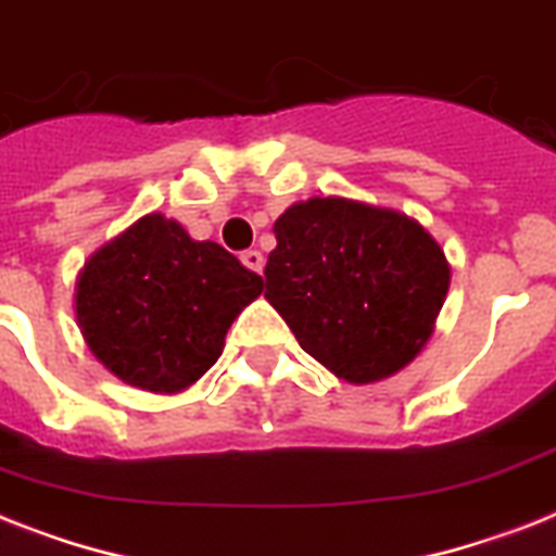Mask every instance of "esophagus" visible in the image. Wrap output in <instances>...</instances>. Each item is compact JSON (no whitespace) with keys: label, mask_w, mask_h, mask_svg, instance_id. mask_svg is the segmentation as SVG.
Listing matches in <instances>:
<instances>
[{"label":"esophagus","mask_w":556,"mask_h":556,"mask_svg":"<svg viewBox=\"0 0 556 556\" xmlns=\"http://www.w3.org/2000/svg\"><path fill=\"white\" fill-rule=\"evenodd\" d=\"M242 265H245L248 270H254V274H263V265H265V256L260 254V251H242Z\"/></svg>","instance_id":"esophagus-1"}]
</instances>
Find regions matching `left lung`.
<instances>
[{
    "instance_id": "8db88e82",
    "label": "left lung",
    "mask_w": 556,
    "mask_h": 556,
    "mask_svg": "<svg viewBox=\"0 0 556 556\" xmlns=\"http://www.w3.org/2000/svg\"><path fill=\"white\" fill-rule=\"evenodd\" d=\"M265 300L305 354L340 380L377 382L431 337L451 268L405 214L340 197L291 205L274 225Z\"/></svg>"
}]
</instances>
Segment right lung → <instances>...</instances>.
Instances as JSON below:
<instances>
[{
    "mask_svg": "<svg viewBox=\"0 0 556 556\" xmlns=\"http://www.w3.org/2000/svg\"><path fill=\"white\" fill-rule=\"evenodd\" d=\"M263 277L160 214L90 256L76 286L88 349L128 386L174 394L219 359L225 333Z\"/></svg>",
    "mask_w": 556,
    "mask_h": 556,
    "instance_id": "add662e5",
    "label": "right lung"
}]
</instances>
